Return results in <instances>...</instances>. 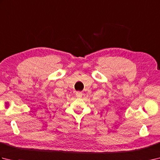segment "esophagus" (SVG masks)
Here are the masks:
<instances>
[{
	"mask_svg": "<svg viewBox=\"0 0 160 160\" xmlns=\"http://www.w3.org/2000/svg\"><path fill=\"white\" fill-rule=\"evenodd\" d=\"M76 96L77 98H81L82 96V93L80 92V91H77V92L76 93Z\"/></svg>",
	"mask_w": 160,
	"mask_h": 160,
	"instance_id": "esophagus-1",
	"label": "esophagus"
}]
</instances>
